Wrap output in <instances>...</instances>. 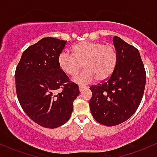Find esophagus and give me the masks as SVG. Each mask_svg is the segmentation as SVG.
<instances>
[{
    "mask_svg": "<svg viewBox=\"0 0 157 157\" xmlns=\"http://www.w3.org/2000/svg\"><path fill=\"white\" fill-rule=\"evenodd\" d=\"M86 89H87L86 86H79V90H80V92H82V91Z\"/></svg>",
    "mask_w": 157,
    "mask_h": 157,
    "instance_id": "obj_1",
    "label": "esophagus"
}]
</instances>
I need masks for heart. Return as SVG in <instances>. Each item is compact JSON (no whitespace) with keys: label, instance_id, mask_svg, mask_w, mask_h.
I'll return each mask as SVG.
<instances>
[{"label":"heart","instance_id":"1","mask_svg":"<svg viewBox=\"0 0 157 157\" xmlns=\"http://www.w3.org/2000/svg\"><path fill=\"white\" fill-rule=\"evenodd\" d=\"M71 52V56L60 53L57 59L58 65L70 77H75L82 65L85 71L73 79L74 82L82 86L91 83L94 80L103 82L109 79L118 61L117 51L112 44L81 42L75 44Z\"/></svg>","mask_w":157,"mask_h":157}]
</instances>
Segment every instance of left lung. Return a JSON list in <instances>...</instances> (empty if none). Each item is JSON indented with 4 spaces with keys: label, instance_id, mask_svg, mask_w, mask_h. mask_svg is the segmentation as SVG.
I'll use <instances>...</instances> for the list:
<instances>
[{
    "label": "left lung",
    "instance_id": "8db88e82",
    "mask_svg": "<svg viewBox=\"0 0 157 157\" xmlns=\"http://www.w3.org/2000/svg\"><path fill=\"white\" fill-rule=\"evenodd\" d=\"M118 61L113 75L103 83L92 86L89 101L96 121L106 126L120 124L135 113L142 101L146 73L139 51L120 37H113Z\"/></svg>",
    "mask_w": 157,
    "mask_h": 157
}]
</instances>
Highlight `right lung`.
Here are the masks:
<instances>
[{
	"instance_id": "obj_1",
	"label": "right lung",
	"mask_w": 157,
	"mask_h": 157,
	"mask_svg": "<svg viewBox=\"0 0 157 157\" xmlns=\"http://www.w3.org/2000/svg\"><path fill=\"white\" fill-rule=\"evenodd\" d=\"M67 41L46 37L24 51L15 70L16 93L25 113L40 126L56 128L66 123L80 94L77 84L59 68L58 56ZM63 88L61 93L57 92Z\"/></svg>"
}]
</instances>
